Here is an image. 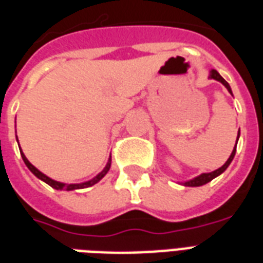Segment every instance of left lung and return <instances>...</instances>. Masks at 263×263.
Masks as SVG:
<instances>
[{"label": "left lung", "mask_w": 263, "mask_h": 263, "mask_svg": "<svg viewBox=\"0 0 263 263\" xmlns=\"http://www.w3.org/2000/svg\"><path fill=\"white\" fill-rule=\"evenodd\" d=\"M209 78L210 79H214L217 80V82H220V83H222L225 86V88L232 94V90H231V86L228 84V82L222 78V76L218 73V72L216 71V69H212L210 71V73H209ZM239 136H240V129H239V132H237V139H236V144H237V140H239ZM235 154H236V146H235V148L232 150V153H231V156H229V158L227 160V162H225L221 168L216 169V171H213V172L210 173H202V175L196 176V177H194V179L188 180V181H184V183H181L183 185H185V187H199V185H203V184H208L209 181H212L213 179H216L217 176H220L221 173H224L225 171H227V168H228L229 165H231V162H232L233 157H235Z\"/></svg>", "instance_id": "1"}]
</instances>
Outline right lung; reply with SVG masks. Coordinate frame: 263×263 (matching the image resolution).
<instances>
[{"label":"right lung","instance_id":"right-lung-1","mask_svg":"<svg viewBox=\"0 0 263 263\" xmlns=\"http://www.w3.org/2000/svg\"><path fill=\"white\" fill-rule=\"evenodd\" d=\"M16 140H17V136H16ZM20 148V147H18ZM20 154H22V158L23 161H24V164L27 165V168L30 169L31 172L34 173L38 179H41L42 181H45L46 184H49L50 187H53L54 190H65V191H73V190H82V188H87V187H91V185H94V184H97L99 181V180L102 179L103 176L106 175L107 172H109V169H110V165H111V157H109V160H107V164L106 166L101 171V172L98 173V175L95 176L94 179L88 180V181H84V183H78V184H65V183H61V181H55V180L50 179L49 176H46L45 173H42L41 171H38V169L35 168L34 165L31 164L30 161L27 160V157L24 156V153L20 152Z\"/></svg>","mask_w":263,"mask_h":263}]
</instances>
